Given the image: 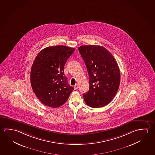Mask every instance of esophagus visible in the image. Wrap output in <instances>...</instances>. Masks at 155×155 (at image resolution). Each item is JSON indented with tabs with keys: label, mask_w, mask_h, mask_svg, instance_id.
Returning <instances> with one entry per match:
<instances>
[{
	"label": "esophagus",
	"mask_w": 155,
	"mask_h": 155,
	"mask_svg": "<svg viewBox=\"0 0 155 155\" xmlns=\"http://www.w3.org/2000/svg\"><path fill=\"white\" fill-rule=\"evenodd\" d=\"M78 87L79 86L78 84H76V85H75L74 86V89H75V90L78 89Z\"/></svg>",
	"instance_id": "esophagus-1"
}]
</instances>
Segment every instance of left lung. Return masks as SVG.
<instances>
[{
  "label": "left lung",
  "mask_w": 155,
  "mask_h": 155,
  "mask_svg": "<svg viewBox=\"0 0 155 155\" xmlns=\"http://www.w3.org/2000/svg\"><path fill=\"white\" fill-rule=\"evenodd\" d=\"M89 75L90 88L83 94L86 104L93 108L109 104L117 94L120 74L117 61L107 49L99 45L78 48Z\"/></svg>",
  "instance_id": "1"
}]
</instances>
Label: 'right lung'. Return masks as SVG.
<instances>
[{
	"mask_svg": "<svg viewBox=\"0 0 155 155\" xmlns=\"http://www.w3.org/2000/svg\"><path fill=\"white\" fill-rule=\"evenodd\" d=\"M75 49L63 45L47 47L39 52L31 67V84L41 102L51 107L63 105L74 90L64 76V68Z\"/></svg>",
	"mask_w": 155,
	"mask_h": 155,
	"instance_id": "add662e5",
	"label": "right lung"
}]
</instances>
